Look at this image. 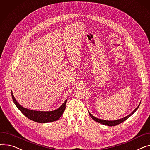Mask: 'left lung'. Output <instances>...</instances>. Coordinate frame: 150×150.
<instances>
[{
	"instance_id": "1",
	"label": "left lung",
	"mask_w": 150,
	"mask_h": 150,
	"mask_svg": "<svg viewBox=\"0 0 150 150\" xmlns=\"http://www.w3.org/2000/svg\"><path fill=\"white\" fill-rule=\"evenodd\" d=\"M140 104L139 105V106H138L134 110V111H132V112H131L129 115H127V117L122 118V119H119V120H116L109 121V120H105L100 119H98V118H96V117L93 116L89 112V113L90 116L92 117V119L93 120H95L96 122H98V123H101V124L109 126V127H112V126H115V125H119V124H120V123L123 122L124 121H125L127 119H128V118H129L131 115H132L134 113V112L137 111V109L139 108V106H140Z\"/></svg>"
}]
</instances>
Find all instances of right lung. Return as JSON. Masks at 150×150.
<instances>
[{
	"label": "right lung",
	"mask_w": 150,
	"mask_h": 150,
	"mask_svg": "<svg viewBox=\"0 0 150 150\" xmlns=\"http://www.w3.org/2000/svg\"><path fill=\"white\" fill-rule=\"evenodd\" d=\"M11 96L13 100V102L17 108L19 109V111L27 117L28 119H30L31 120H33L34 122L38 123H49L58 120L61 116L62 115L64 112V110L66 109V103L67 100L64 102L63 103L58 109L54 110L52 111H33V110H30L27 108H25L21 106L17 101L16 100L13 92L11 91Z\"/></svg>",
	"instance_id": "1"
}]
</instances>
